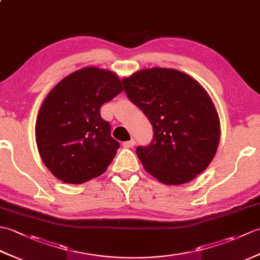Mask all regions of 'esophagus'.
I'll use <instances>...</instances> for the list:
<instances>
[{
	"label": "esophagus",
	"instance_id": "1",
	"mask_svg": "<svg viewBox=\"0 0 260 260\" xmlns=\"http://www.w3.org/2000/svg\"><path fill=\"white\" fill-rule=\"evenodd\" d=\"M134 145H135V140H131V141H127V142L123 143V146L125 148H131V147H133Z\"/></svg>",
	"mask_w": 260,
	"mask_h": 260
}]
</instances>
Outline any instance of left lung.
<instances>
[{
    "instance_id": "left-lung-1",
    "label": "left lung",
    "mask_w": 260,
    "mask_h": 260,
    "mask_svg": "<svg viewBox=\"0 0 260 260\" xmlns=\"http://www.w3.org/2000/svg\"><path fill=\"white\" fill-rule=\"evenodd\" d=\"M124 90L153 126V140L137 146L143 167L159 182H190L212 161L219 145L218 113L208 92L179 70L152 68L123 79Z\"/></svg>"
}]
</instances>
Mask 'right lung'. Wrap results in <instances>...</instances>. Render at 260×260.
Segmentation results:
<instances>
[{
  "label": "right lung",
  "instance_id": "add662e5",
  "mask_svg": "<svg viewBox=\"0 0 260 260\" xmlns=\"http://www.w3.org/2000/svg\"><path fill=\"white\" fill-rule=\"evenodd\" d=\"M121 91L115 74L87 67L48 93L37 118L36 140L43 163L56 178L80 184L107 170L120 145L110 135L101 107Z\"/></svg>",
  "mask_w": 260,
  "mask_h": 260
}]
</instances>
